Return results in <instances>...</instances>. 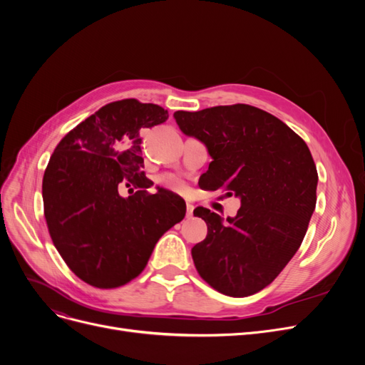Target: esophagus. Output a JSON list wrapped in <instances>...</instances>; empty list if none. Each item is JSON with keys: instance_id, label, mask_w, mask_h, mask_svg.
Returning <instances> with one entry per match:
<instances>
[{"instance_id": "obj_1", "label": "esophagus", "mask_w": 365, "mask_h": 365, "mask_svg": "<svg viewBox=\"0 0 365 365\" xmlns=\"http://www.w3.org/2000/svg\"><path fill=\"white\" fill-rule=\"evenodd\" d=\"M193 205L192 204H189V202H187V205H185V216L187 217H192L193 216Z\"/></svg>"}]
</instances>
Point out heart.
<instances>
[{
  "mask_svg": "<svg viewBox=\"0 0 365 365\" xmlns=\"http://www.w3.org/2000/svg\"><path fill=\"white\" fill-rule=\"evenodd\" d=\"M161 184L165 187V189H169L175 193H180V195H184L187 193V185L185 182L178 178V176L175 175H164L161 176Z\"/></svg>",
  "mask_w": 365,
  "mask_h": 365,
  "instance_id": "1",
  "label": "heart"
}]
</instances>
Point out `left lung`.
Here are the masks:
<instances>
[{
	"label": "left lung",
	"mask_w": 365,
	"mask_h": 365,
	"mask_svg": "<svg viewBox=\"0 0 365 365\" xmlns=\"http://www.w3.org/2000/svg\"><path fill=\"white\" fill-rule=\"evenodd\" d=\"M173 117L213 160L200 178L202 189L240 200L237 215L227 220L195 208L207 224V237L192 248L195 267L225 295L256 294L282 272L306 235L318 182L311 150L282 120L244 103Z\"/></svg>",
	"instance_id": "left-lung-1"
}]
</instances>
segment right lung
I'll return each mask as SVG.
<instances>
[{
    "instance_id": "add662e5",
    "label": "right lung",
    "mask_w": 365,
    "mask_h": 365,
    "mask_svg": "<svg viewBox=\"0 0 365 365\" xmlns=\"http://www.w3.org/2000/svg\"><path fill=\"white\" fill-rule=\"evenodd\" d=\"M169 113L135 98L113 102L65 135L42 180L43 215L68 268L101 289L118 288L145 269L158 239L181 222L185 202L143 172L141 128ZM126 188L129 197L120 195Z\"/></svg>"
}]
</instances>
